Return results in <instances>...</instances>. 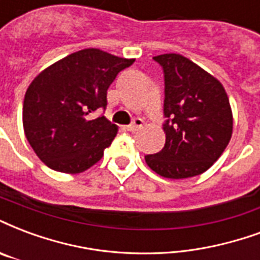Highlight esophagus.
<instances>
[{
  "label": "esophagus",
  "instance_id": "obj_1",
  "mask_svg": "<svg viewBox=\"0 0 260 260\" xmlns=\"http://www.w3.org/2000/svg\"><path fill=\"white\" fill-rule=\"evenodd\" d=\"M142 126H143V121L140 120V118H135L132 124L126 125V126H125V129L129 131V132H135V131H138L139 128H142Z\"/></svg>",
  "mask_w": 260,
  "mask_h": 260
}]
</instances>
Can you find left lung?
<instances>
[{"instance_id": "8db88e82", "label": "left lung", "mask_w": 260, "mask_h": 260, "mask_svg": "<svg viewBox=\"0 0 260 260\" xmlns=\"http://www.w3.org/2000/svg\"><path fill=\"white\" fill-rule=\"evenodd\" d=\"M164 70L165 145L145 155L155 174L186 179L203 174L228 147L233 114L220 82L179 53L153 57Z\"/></svg>"}]
</instances>
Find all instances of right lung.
Returning a JSON list of instances; mask_svg holds the SVG:
<instances>
[{"mask_svg":"<svg viewBox=\"0 0 260 260\" xmlns=\"http://www.w3.org/2000/svg\"><path fill=\"white\" fill-rule=\"evenodd\" d=\"M125 59L88 48L42 70L23 102V128L38 158L53 171L80 174L103 157L118 126L92 113L107 106V89Z\"/></svg>","mask_w":260,"mask_h":260,"instance_id":"1","label":"right lung"}]
</instances>
